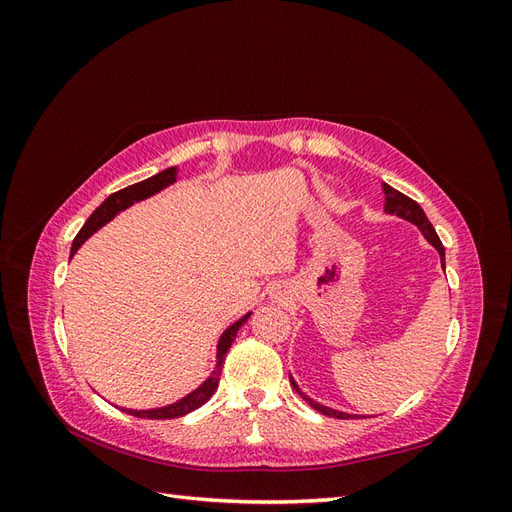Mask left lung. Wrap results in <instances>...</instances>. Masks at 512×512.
Segmentation results:
<instances>
[{
	"label": "left lung",
	"instance_id": "8db88e82",
	"mask_svg": "<svg viewBox=\"0 0 512 512\" xmlns=\"http://www.w3.org/2000/svg\"><path fill=\"white\" fill-rule=\"evenodd\" d=\"M384 213L397 215V218L406 220V222L414 224L418 230H421L423 237L427 239V243L436 247V252L440 254L442 269H444V245H442L440 237L436 235V230H433L431 222L427 220V215H425V211L421 209V205L414 203L412 198H408L406 194H401V192H397L395 188H391V185L384 183ZM290 384L294 386V391H297V393L307 401L309 406H312L314 410H318V412L324 414V416H333V418H359V416H363V418H367L365 414H350V412H342V410H335V408H329V406L320 404V401H316V399H312L309 395H305V393L301 391V386L297 384V380H294L292 376H290Z\"/></svg>",
	"mask_w": 512,
	"mask_h": 512
}]
</instances>
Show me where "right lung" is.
<instances>
[{
  "mask_svg": "<svg viewBox=\"0 0 512 512\" xmlns=\"http://www.w3.org/2000/svg\"><path fill=\"white\" fill-rule=\"evenodd\" d=\"M177 181V166H170L162 173L153 175L145 181H138L134 185H128V188H123L115 194L108 196L104 203L89 215V220L85 222V226L81 228L79 235L72 241V250H70V258L81 250V245L98 232L102 226H106L111 220H115L121 211L130 209L134 203H141V200H147L151 196L160 194L162 190H166L168 185H173ZM252 316V312H247L245 316H241L239 320H235L230 324V327L224 329V333L218 339V346H215V367L211 374L200 382L194 391H190L188 395H183L181 399L173 401V404H166L160 408H149V410H134V408H121L123 412H128L132 416L138 418H153V421H166V418H179L194 412L196 408H200L203 404H207L209 397L218 389V382H220V374H222V367H224V359H226V352L235 342V337L239 333V329L247 322V318ZM119 408V406H117Z\"/></svg>",
  "mask_w": 512,
  "mask_h": 512,
  "instance_id": "add662e5",
  "label": "right lung"
}]
</instances>
